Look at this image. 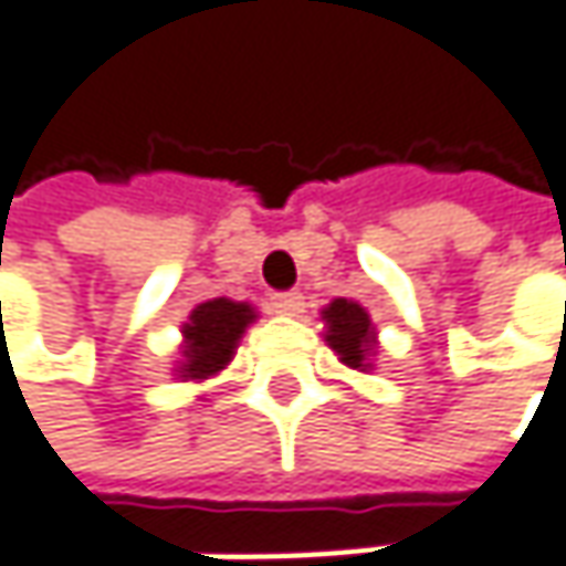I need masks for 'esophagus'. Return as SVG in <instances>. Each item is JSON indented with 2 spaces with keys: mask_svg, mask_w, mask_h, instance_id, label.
I'll return each instance as SVG.
<instances>
[{
  "mask_svg": "<svg viewBox=\"0 0 566 566\" xmlns=\"http://www.w3.org/2000/svg\"><path fill=\"white\" fill-rule=\"evenodd\" d=\"M269 301H272V311H275V314L297 316L304 311V297H301L297 291H279V294H272Z\"/></svg>",
  "mask_w": 566,
  "mask_h": 566,
  "instance_id": "1",
  "label": "esophagus"
}]
</instances>
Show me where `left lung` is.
<instances>
[{
  "label": "left lung",
  "instance_id": "obj_1",
  "mask_svg": "<svg viewBox=\"0 0 566 566\" xmlns=\"http://www.w3.org/2000/svg\"><path fill=\"white\" fill-rule=\"evenodd\" d=\"M323 323H326V346L339 355L343 365H349L355 371H368L371 368V352L378 349V333L371 326V316L361 304L336 297L329 307H323Z\"/></svg>",
  "mask_w": 566,
  "mask_h": 566
}]
</instances>
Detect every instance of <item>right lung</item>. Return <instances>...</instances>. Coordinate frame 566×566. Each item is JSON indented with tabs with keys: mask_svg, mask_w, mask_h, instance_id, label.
I'll return each instance as SVG.
<instances>
[{
	"mask_svg": "<svg viewBox=\"0 0 566 566\" xmlns=\"http://www.w3.org/2000/svg\"><path fill=\"white\" fill-rule=\"evenodd\" d=\"M252 319H255V311L243 301L214 297V301L198 304L182 326V361L176 368L179 378L208 381L217 371H223Z\"/></svg>",
	"mask_w": 566,
	"mask_h": 566,
	"instance_id": "obj_1",
	"label": "right lung"
}]
</instances>
